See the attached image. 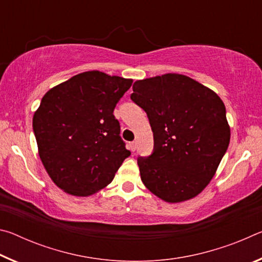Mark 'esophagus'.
I'll return each instance as SVG.
<instances>
[{"label":"esophagus","instance_id":"obj_1","mask_svg":"<svg viewBox=\"0 0 262 262\" xmlns=\"http://www.w3.org/2000/svg\"><path fill=\"white\" fill-rule=\"evenodd\" d=\"M136 148H137L136 142H130V143H129V149L132 150V151H135Z\"/></svg>","mask_w":262,"mask_h":262}]
</instances>
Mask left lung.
<instances>
[{"mask_svg":"<svg viewBox=\"0 0 262 262\" xmlns=\"http://www.w3.org/2000/svg\"><path fill=\"white\" fill-rule=\"evenodd\" d=\"M130 99L148 115L154 152L137 158L145 187L162 200L193 199L210 183L230 142L222 99L188 76L136 81Z\"/></svg>","mask_w":262,"mask_h":262,"instance_id":"left-lung-1","label":"left lung"}]
</instances>
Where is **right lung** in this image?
<instances>
[{"instance_id": "obj_1", "label": "right lung", "mask_w": 262, "mask_h": 262, "mask_svg": "<svg viewBox=\"0 0 262 262\" xmlns=\"http://www.w3.org/2000/svg\"><path fill=\"white\" fill-rule=\"evenodd\" d=\"M133 79L92 70L52 88L33 115L39 156L57 187L89 196L113 180L130 151L113 111Z\"/></svg>"}]
</instances>
